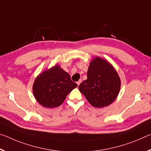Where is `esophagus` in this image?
<instances>
[{"instance_id": "34e87169", "label": "esophagus", "mask_w": 151, "mask_h": 151, "mask_svg": "<svg viewBox=\"0 0 151 151\" xmlns=\"http://www.w3.org/2000/svg\"><path fill=\"white\" fill-rule=\"evenodd\" d=\"M81 82H82V80H81V79H80L79 81H78V82H77V83H76V84H77V85H78H78H80V83H81Z\"/></svg>"}]
</instances>
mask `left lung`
Here are the masks:
<instances>
[{
	"instance_id": "1",
	"label": "left lung",
	"mask_w": 151,
	"mask_h": 151,
	"mask_svg": "<svg viewBox=\"0 0 151 151\" xmlns=\"http://www.w3.org/2000/svg\"><path fill=\"white\" fill-rule=\"evenodd\" d=\"M120 86V78L111 64L95 57L88 68L87 79L81 83L78 89L91 106L104 107L115 101Z\"/></svg>"
}]
</instances>
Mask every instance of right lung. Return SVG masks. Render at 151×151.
I'll return each instance as SVG.
<instances>
[{
    "label": "right lung",
    "instance_id": "1",
    "mask_svg": "<svg viewBox=\"0 0 151 151\" xmlns=\"http://www.w3.org/2000/svg\"><path fill=\"white\" fill-rule=\"evenodd\" d=\"M77 84L59 65L45 70L35 78L33 93L37 101L42 106L54 108L60 106Z\"/></svg>",
    "mask_w": 151,
    "mask_h": 151
}]
</instances>
